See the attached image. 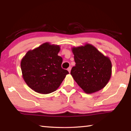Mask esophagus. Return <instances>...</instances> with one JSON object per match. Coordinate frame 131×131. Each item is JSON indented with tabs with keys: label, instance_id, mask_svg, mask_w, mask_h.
Returning a JSON list of instances; mask_svg holds the SVG:
<instances>
[{
	"label": "esophagus",
	"instance_id": "1",
	"mask_svg": "<svg viewBox=\"0 0 131 131\" xmlns=\"http://www.w3.org/2000/svg\"><path fill=\"white\" fill-rule=\"evenodd\" d=\"M68 72H69V73H70V70H71V68L70 67H69V68L68 69Z\"/></svg>",
	"mask_w": 131,
	"mask_h": 131
}]
</instances>
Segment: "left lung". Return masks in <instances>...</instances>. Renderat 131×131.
Segmentation results:
<instances>
[{
  "label": "left lung",
  "instance_id": "8db88e82",
  "mask_svg": "<svg viewBox=\"0 0 131 131\" xmlns=\"http://www.w3.org/2000/svg\"><path fill=\"white\" fill-rule=\"evenodd\" d=\"M76 65L70 74L80 87L87 94H92L103 88L112 75V62L94 46H84L72 48Z\"/></svg>",
  "mask_w": 131,
  "mask_h": 131
}]
</instances>
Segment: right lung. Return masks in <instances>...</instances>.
Returning a JSON list of instances; mask_svg holds the SVG:
<instances>
[{
	"mask_svg": "<svg viewBox=\"0 0 131 131\" xmlns=\"http://www.w3.org/2000/svg\"><path fill=\"white\" fill-rule=\"evenodd\" d=\"M59 51V46L45 43L28 51L22 59L23 79L35 92L47 94L55 91L69 74L61 67L62 58L58 55Z\"/></svg>",
	"mask_w": 131,
	"mask_h": 131,
	"instance_id": "right-lung-1",
	"label": "right lung"
}]
</instances>
